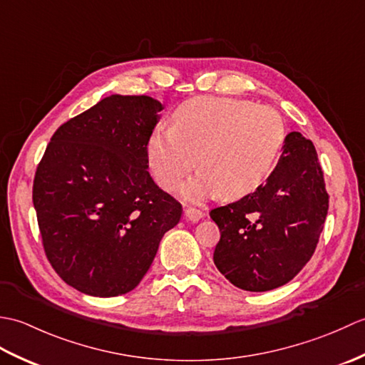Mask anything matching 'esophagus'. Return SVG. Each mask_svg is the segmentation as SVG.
<instances>
[{
	"instance_id": "esophagus-1",
	"label": "esophagus",
	"mask_w": 365,
	"mask_h": 365,
	"mask_svg": "<svg viewBox=\"0 0 365 365\" xmlns=\"http://www.w3.org/2000/svg\"><path fill=\"white\" fill-rule=\"evenodd\" d=\"M185 216H187L190 221L196 222V221L204 218V212L200 210V208H196V207H187V208H185Z\"/></svg>"
}]
</instances>
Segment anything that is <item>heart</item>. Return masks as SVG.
Instances as JSON below:
<instances>
[{
  "mask_svg": "<svg viewBox=\"0 0 365 365\" xmlns=\"http://www.w3.org/2000/svg\"><path fill=\"white\" fill-rule=\"evenodd\" d=\"M284 141L285 123L273 108L197 97L178 108L174 127L155 131L147 155L161 188L177 190L197 165L200 173L183 188L185 197H243L273 173Z\"/></svg>",
  "mask_w": 365,
  "mask_h": 365,
  "instance_id": "heart-1",
  "label": "heart"
}]
</instances>
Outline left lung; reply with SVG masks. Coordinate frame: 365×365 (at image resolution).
Masks as SVG:
<instances>
[{"instance_id":"1","label":"left lung","mask_w":365,"mask_h":365,"mask_svg":"<svg viewBox=\"0 0 365 365\" xmlns=\"http://www.w3.org/2000/svg\"><path fill=\"white\" fill-rule=\"evenodd\" d=\"M328 207L315 147L293 131L265 183L235 202L210 210L221 232L213 251L216 268L247 292H267L290 282L314 255Z\"/></svg>"}]
</instances>
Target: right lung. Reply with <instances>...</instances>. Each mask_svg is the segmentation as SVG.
Returning a JSON list of instances; mask_svg holds the SVG:
<instances>
[{"label":"right lung","instance_id":"add662e5","mask_svg":"<svg viewBox=\"0 0 365 365\" xmlns=\"http://www.w3.org/2000/svg\"><path fill=\"white\" fill-rule=\"evenodd\" d=\"M161 110L147 96L106 97L54 131L38 161L33 204L43 251L76 290H133L182 218V204L147 170Z\"/></svg>","mask_w":365,"mask_h":365}]
</instances>
